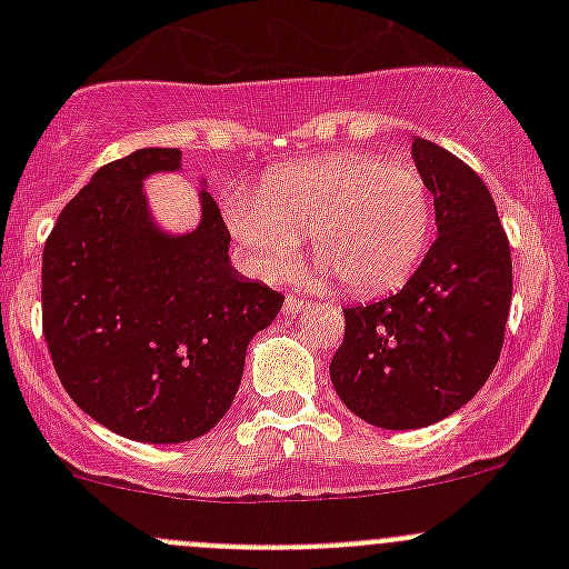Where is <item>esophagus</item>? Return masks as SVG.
Masks as SVG:
<instances>
[{
    "label": "esophagus",
    "instance_id": "obj_1",
    "mask_svg": "<svg viewBox=\"0 0 569 569\" xmlns=\"http://www.w3.org/2000/svg\"><path fill=\"white\" fill-rule=\"evenodd\" d=\"M306 308H308L306 297L289 295V297H286V302H283V313H286V317H297V313L306 311Z\"/></svg>",
    "mask_w": 569,
    "mask_h": 569
}]
</instances>
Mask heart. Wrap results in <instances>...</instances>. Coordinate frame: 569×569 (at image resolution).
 Here are the masks:
<instances>
[{"instance_id":"1","label":"heart","mask_w":569,"mask_h":569,"mask_svg":"<svg viewBox=\"0 0 569 569\" xmlns=\"http://www.w3.org/2000/svg\"><path fill=\"white\" fill-rule=\"evenodd\" d=\"M233 237L261 274L295 263L306 233L347 289L377 295L410 278L432 237L427 178L377 153H330L291 164L263 192L226 200Z\"/></svg>"}]
</instances>
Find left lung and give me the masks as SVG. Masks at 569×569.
Segmentation results:
<instances>
[{
  "instance_id": "left-lung-1",
  "label": "left lung",
  "mask_w": 569,
  "mask_h": 569,
  "mask_svg": "<svg viewBox=\"0 0 569 569\" xmlns=\"http://www.w3.org/2000/svg\"><path fill=\"white\" fill-rule=\"evenodd\" d=\"M412 159L435 198L438 239L405 289L343 308L330 380L382 429H418L468 405L498 363L512 306V252L490 189L429 140Z\"/></svg>"
}]
</instances>
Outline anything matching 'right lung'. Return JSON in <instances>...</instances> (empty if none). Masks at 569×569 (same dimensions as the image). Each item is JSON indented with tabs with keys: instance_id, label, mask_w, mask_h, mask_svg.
<instances>
[{
	"instance_id": "1",
	"label": "right lung",
	"mask_w": 569,
	"mask_h": 569,
	"mask_svg": "<svg viewBox=\"0 0 569 569\" xmlns=\"http://www.w3.org/2000/svg\"><path fill=\"white\" fill-rule=\"evenodd\" d=\"M178 168V148L104 164L43 248V336L57 377L90 418L140 443L209 432L239 391L250 338L283 306L280 291L231 267V233L209 192L192 233L153 228L142 178Z\"/></svg>"
}]
</instances>
